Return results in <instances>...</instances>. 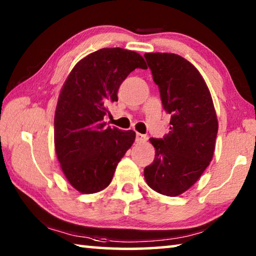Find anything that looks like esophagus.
Segmentation results:
<instances>
[{"label":"esophagus","mask_w":256,"mask_h":256,"mask_svg":"<svg viewBox=\"0 0 256 256\" xmlns=\"http://www.w3.org/2000/svg\"><path fill=\"white\" fill-rule=\"evenodd\" d=\"M146 140H148L146 136H144V134H141V133H136V141L138 142V144H144V142H146Z\"/></svg>","instance_id":"34e87169"}]
</instances>
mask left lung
<instances>
[{
  "label": "left lung",
  "mask_w": 256,
  "mask_h": 256,
  "mask_svg": "<svg viewBox=\"0 0 256 256\" xmlns=\"http://www.w3.org/2000/svg\"><path fill=\"white\" fill-rule=\"evenodd\" d=\"M144 58L164 110L172 114L170 133L150 138L156 154L144 168V178L156 192L177 196L196 184L210 164L218 118L210 90L193 64L172 53H146Z\"/></svg>",
  "instance_id": "1"
}]
</instances>
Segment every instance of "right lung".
Listing matches in <instances>:
<instances>
[{
  "label": "right lung",
  "instance_id": "add662e5",
  "mask_svg": "<svg viewBox=\"0 0 256 256\" xmlns=\"http://www.w3.org/2000/svg\"><path fill=\"white\" fill-rule=\"evenodd\" d=\"M136 68H148L133 50L102 48L80 60L60 88L54 118L60 166L73 188L98 193L110 184L116 167L136 140L132 130L106 126L108 105L118 102L122 82Z\"/></svg>",
  "mask_w": 256,
  "mask_h": 256
}]
</instances>
